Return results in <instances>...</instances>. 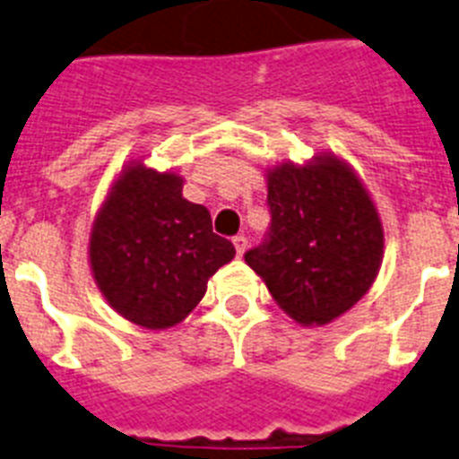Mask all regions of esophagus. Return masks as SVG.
Returning a JSON list of instances; mask_svg holds the SVG:
<instances>
[{"label": "esophagus", "mask_w": 459, "mask_h": 459, "mask_svg": "<svg viewBox=\"0 0 459 459\" xmlns=\"http://www.w3.org/2000/svg\"><path fill=\"white\" fill-rule=\"evenodd\" d=\"M232 241H234V248H237V255L246 253V248H248V238L243 237V234H237V237H234Z\"/></svg>", "instance_id": "34e87169"}]
</instances>
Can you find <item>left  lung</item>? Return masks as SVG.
Here are the masks:
<instances>
[{
	"mask_svg": "<svg viewBox=\"0 0 459 459\" xmlns=\"http://www.w3.org/2000/svg\"><path fill=\"white\" fill-rule=\"evenodd\" d=\"M271 227L246 264L303 326L333 322L360 301L384 259V227L350 165L324 153L266 174Z\"/></svg>",
	"mask_w": 459,
	"mask_h": 459,
	"instance_id": "1",
	"label": "left lung"
}]
</instances>
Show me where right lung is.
<instances>
[{
	"label": "right lung",
	"instance_id": "obj_1",
	"mask_svg": "<svg viewBox=\"0 0 459 459\" xmlns=\"http://www.w3.org/2000/svg\"><path fill=\"white\" fill-rule=\"evenodd\" d=\"M181 188L179 174L133 160L109 188L89 237L93 280L109 306L153 331L184 322L211 275L234 257L206 206L186 200Z\"/></svg>",
	"mask_w": 459,
	"mask_h": 459
}]
</instances>
